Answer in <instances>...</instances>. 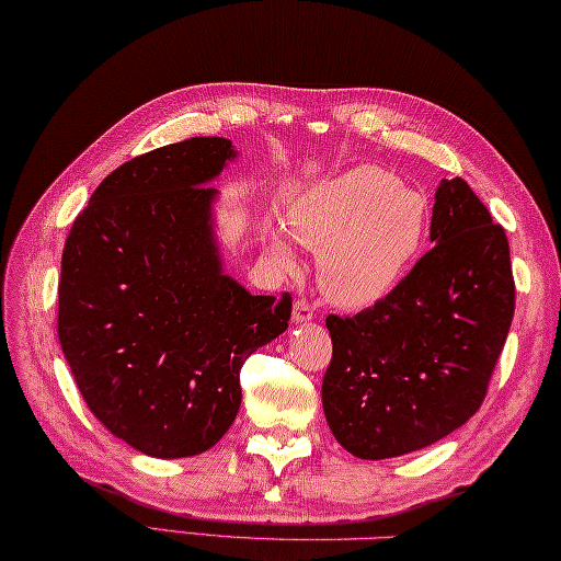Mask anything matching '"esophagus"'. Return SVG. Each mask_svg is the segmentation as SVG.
<instances>
[{"instance_id":"34e87169","label":"esophagus","mask_w":561,"mask_h":561,"mask_svg":"<svg viewBox=\"0 0 561 561\" xmlns=\"http://www.w3.org/2000/svg\"><path fill=\"white\" fill-rule=\"evenodd\" d=\"M312 317H314V310H312L310 302L297 300V302L293 305V314H290L293 324H310Z\"/></svg>"}]
</instances>
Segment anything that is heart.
<instances>
[{"label": "heart", "instance_id": "heart-1", "mask_svg": "<svg viewBox=\"0 0 561 561\" xmlns=\"http://www.w3.org/2000/svg\"><path fill=\"white\" fill-rule=\"evenodd\" d=\"M288 230L271 227V254L297 268L295 242L319 251V280L341 307H368L390 295L424 242L426 205L377 167H353L305 188L288 208Z\"/></svg>", "mask_w": 561, "mask_h": 561}]
</instances>
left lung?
Segmentation results:
<instances>
[{
  "label": "left lung",
  "mask_w": 561,
  "mask_h": 561,
  "mask_svg": "<svg viewBox=\"0 0 561 561\" xmlns=\"http://www.w3.org/2000/svg\"><path fill=\"white\" fill-rule=\"evenodd\" d=\"M431 242L385 300L327 317L324 416L360 460L428 448L467 424L506 344L516 305L508 239L462 179L438 184Z\"/></svg>",
  "instance_id": "1"
}]
</instances>
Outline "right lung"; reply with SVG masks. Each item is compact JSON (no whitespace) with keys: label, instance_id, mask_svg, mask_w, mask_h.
Here are the masks:
<instances>
[{"label":"right lung","instance_id":"1","mask_svg":"<svg viewBox=\"0 0 561 561\" xmlns=\"http://www.w3.org/2000/svg\"><path fill=\"white\" fill-rule=\"evenodd\" d=\"M239 152L191 137L108 174L62 251L57 336L87 407L162 460L210 450L242 404L239 370L288 329L290 295L225 273L213 181Z\"/></svg>","mask_w":561,"mask_h":561}]
</instances>
